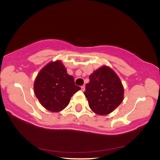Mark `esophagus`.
Listing matches in <instances>:
<instances>
[{
    "instance_id": "obj_1",
    "label": "esophagus",
    "mask_w": 160,
    "mask_h": 160,
    "mask_svg": "<svg viewBox=\"0 0 160 160\" xmlns=\"http://www.w3.org/2000/svg\"><path fill=\"white\" fill-rule=\"evenodd\" d=\"M81 90H82V92L85 91V86H81Z\"/></svg>"
}]
</instances>
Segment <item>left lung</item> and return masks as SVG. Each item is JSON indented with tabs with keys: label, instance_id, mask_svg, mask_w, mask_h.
<instances>
[{
	"label": "left lung",
	"instance_id": "8db88e82",
	"mask_svg": "<svg viewBox=\"0 0 160 160\" xmlns=\"http://www.w3.org/2000/svg\"><path fill=\"white\" fill-rule=\"evenodd\" d=\"M91 110L96 114L108 115L122 103L124 89L120 78L104 65L89 75L84 92Z\"/></svg>",
	"mask_w": 160,
	"mask_h": 160
}]
</instances>
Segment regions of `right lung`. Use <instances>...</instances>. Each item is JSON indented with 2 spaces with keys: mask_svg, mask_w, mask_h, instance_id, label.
<instances>
[{
  "mask_svg": "<svg viewBox=\"0 0 160 160\" xmlns=\"http://www.w3.org/2000/svg\"><path fill=\"white\" fill-rule=\"evenodd\" d=\"M80 89L59 60L49 62L40 70L34 84V93L40 103L51 112L62 111Z\"/></svg>",
  "mask_w": 160,
  "mask_h": 160,
  "instance_id": "right-lung-1",
  "label": "right lung"
}]
</instances>
